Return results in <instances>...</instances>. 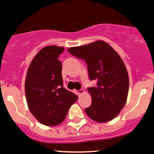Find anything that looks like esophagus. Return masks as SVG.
<instances>
[{
	"mask_svg": "<svg viewBox=\"0 0 154 154\" xmlns=\"http://www.w3.org/2000/svg\"><path fill=\"white\" fill-rule=\"evenodd\" d=\"M75 94L78 95V96H79L80 94L84 93V90H83V89H81V90H75Z\"/></svg>",
	"mask_w": 154,
	"mask_h": 154,
	"instance_id": "1",
	"label": "esophagus"
}]
</instances>
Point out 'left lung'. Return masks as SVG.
<instances>
[{
    "mask_svg": "<svg viewBox=\"0 0 154 154\" xmlns=\"http://www.w3.org/2000/svg\"><path fill=\"white\" fill-rule=\"evenodd\" d=\"M67 51L85 61L89 79L97 81L95 87L88 88L92 101L85 109L86 114L97 122L113 119L125 106L129 87L128 72L122 58L103 41Z\"/></svg>",
    "mask_w": 154,
    "mask_h": 154,
    "instance_id": "1",
    "label": "left lung"
}]
</instances>
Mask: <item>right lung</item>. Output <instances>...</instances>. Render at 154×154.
<instances>
[{"mask_svg":"<svg viewBox=\"0 0 154 154\" xmlns=\"http://www.w3.org/2000/svg\"><path fill=\"white\" fill-rule=\"evenodd\" d=\"M64 49L55 45L43 48L26 74L25 91L29 110L40 123L48 126L61 123L78 99L63 87L62 63L58 57Z\"/></svg>","mask_w":154,"mask_h":154,"instance_id":"add662e5","label":"right lung"}]
</instances>
